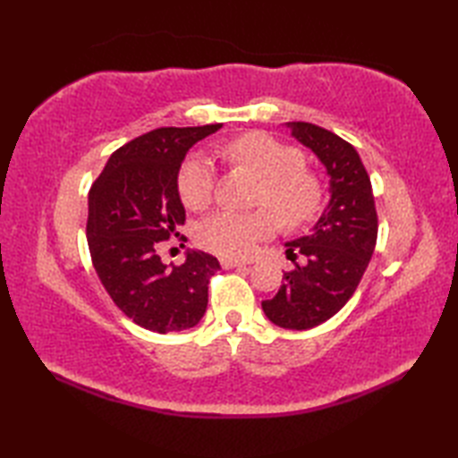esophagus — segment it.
Instances as JSON below:
<instances>
[{
	"instance_id": "34e87169",
	"label": "esophagus",
	"mask_w": 458,
	"mask_h": 458,
	"mask_svg": "<svg viewBox=\"0 0 458 458\" xmlns=\"http://www.w3.org/2000/svg\"><path fill=\"white\" fill-rule=\"evenodd\" d=\"M220 264L224 269H234V267H246L248 264L246 261H240V259H232V258H222Z\"/></svg>"
}]
</instances>
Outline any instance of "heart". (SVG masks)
Listing matches in <instances>:
<instances>
[{
    "mask_svg": "<svg viewBox=\"0 0 458 458\" xmlns=\"http://www.w3.org/2000/svg\"><path fill=\"white\" fill-rule=\"evenodd\" d=\"M230 161L246 165L261 181L258 202L271 207L285 224L313 218L323 191L313 173L305 169V155L267 133H246L226 145ZM216 169L204 153H194L179 171V194L189 208H204L214 197ZM277 218L269 210L240 212L220 208L202 218L197 240L202 248L226 258H246L261 240L274 234Z\"/></svg>",
    "mask_w": 458,
    "mask_h": 458,
    "instance_id": "obj_1",
    "label": "heart"
}]
</instances>
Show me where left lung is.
<instances>
[{
    "label": "left lung",
    "instance_id": "obj_1",
    "mask_svg": "<svg viewBox=\"0 0 458 458\" xmlns=\"http://www.w3.org/2000/svg\"><path fill=\"white\" fill-rule=\"evenodd\" d=\"M285 125L323 163L330 199L313 230L285 244L295 267L285 271L277 295L261 309L281 328L307 330L335 317L354 295L374 254L377 214L372 182L352 145L315 123ZM297 257L306 259L303 265Z\"/></svg>",
    "mask_w": 458,
    "mask_h": 458
}]
</instances>
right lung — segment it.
I'll list each match as a JSON object with an SVG mask.
<instances>
[{
  "label": "right lung",
  "mask_w": 458,
  "mask_h": 458,
  "mask_svg": "<svg viewBox=\"0 0 458 458\" xmlns=\"http://www.w3.org/2000/svg\"><path fill=\"white\" fill-rule=\"evenodd\" d=\"M222 123L159 128L114 151L89 194L86 236L102 285L125 317L153 333L199 325L218 259L187 250L182 266L159 258L184 224L179 171L194 143Z\"/></svg>",
  "instance_id": "1"
}]
</instances>
